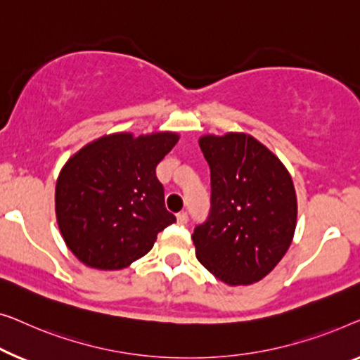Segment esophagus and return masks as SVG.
<instances>
[{
  "mask_svg": "<svg viewBox=\"0 0 360 360\" xmlns=\"http://www.w3.org/2000/svg\"><path fill=\"white\" fill-rule=\"evenodd\" d=\"M176 219H178V224H181V225H186V224H187V220H189V217H187L186 212H181V214L176 215Z\"/></svg>",
  "mask_w": 360,
  "mask_h": 360,
  "instance_id": "obj_1",
  "label": "esophagus"
}]
</instances>
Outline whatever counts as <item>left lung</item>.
Segmentation results:
<instances>
[{"instance_id":"left-lung-1","label":"left lung","mask_w":360,"mask_h":360,"mask_svg":"<svg viewBox=\"0 0 360 360\" xmlns=\"http://www.w3.org/2000/svg\"><path fill=\"white\" fill-rule=\"evenodd\" d=\"M210 166V214L192 235L195 256L229 285L266 277L285 255L297 226V195L282 161L255 136H200Z\"/></svg>"}]
</instances>
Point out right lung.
Instances as JSON below:
<instances>
[{"mask_svg": "<svg viewBox=\"0 0 360 360\" xmlns=\"http://www.w3.org/2000/svg\"><path fill=\"white\" fill-rule=\"evenodd\" d=\"M178 140L174 131L104 135L65 163L55 187V212L65 243L83 264L124 269L174 224L156 166Z\"/></svg>", "mask_w": 360, "mask_h": 360, "instance_id": "1", "label": "right lung"}]
</instances>
